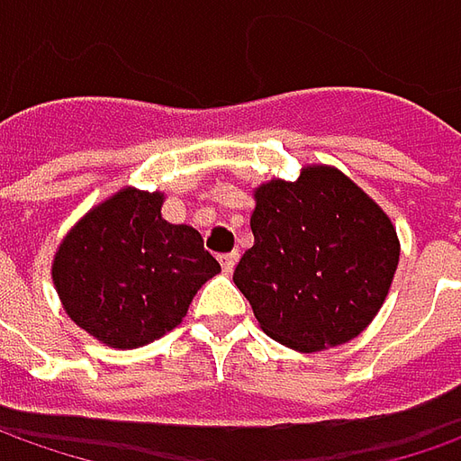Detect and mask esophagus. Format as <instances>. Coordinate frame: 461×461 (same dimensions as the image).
<instances>
[{"label":"esophagus","instance_id":"1","mask_svg":"<svg viewBox=\"0 0 461 461\" xmlns=\"http://www.w3.org/2000/svg\"><path fill=\"white\" fill-rule=\"evenodd\" d=\"M237 259H240V255H237V252H230V255L219 257V262H221V270L230 275V272L234 270V265H237Z\"/></svg>","mask_w":461,"mask_h":461}]
</instances>
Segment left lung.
Wrapping results in <instances>:
<instances>
[{
    "instance_id": "8db88e82",
    "label": "left lung",
    "mask_w": 461,
    "mask_h": 461,
    "mask_svg": "<svg viewBox=\"0 0 461 461\" xmlns=\"http://www.w3.org/2000/svg\"><path fill=\"white\" fill-rule=\"evenodd\" d=\"M255 244L234 285L259 328L287 348L315 353L348 343L374 321L399 265L386 212L330 166L255 191Z\"/></svg>"
}]
</instances>
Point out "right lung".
I'll return each instance as SVG.
<instances>
[{
    "mask_svg": "<svg viewBox=\"0 0 461 461\" xmlns=\"http://www.w3.org/2000/svg\"><path fill=\"white\" fill-rule=\"evenodd\" d=\"M161 191L121 189L90 209L55 252L62 308L111 348H139L184 321L221 267L202 234L161 217Z\"/></svg>",
    "mask_w": 461,
    "mask_h": 461,
    "instance_id": "obj_1",
    "label": "right lung"
}]
</instances>
